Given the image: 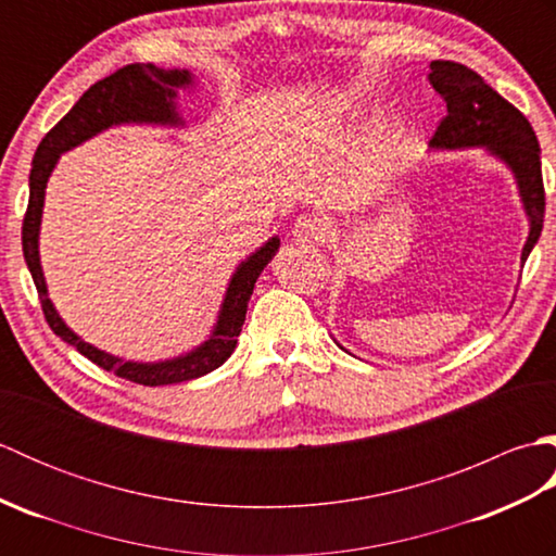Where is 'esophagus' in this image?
<instances>
[{
    "label": "esophagus",
    "mask_w": 556,
    "mask_h": 556,
    "mask_svg": "<svg viewBox=\"0 0 556 556\" xmlns=\"http://www.w3.org/2000/svg\"><path fill=\"white\" fill-rule=\"evenodd\" d=\"M293 239L296 241H325L329 227L323 217L317 215H303L296 222H293Z\"/></svg>",
    "instance_id": "34e87169"
}]
</instances>
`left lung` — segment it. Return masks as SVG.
Segmentation results:
<instances>
[{
    "label": "left lung",
    "instance_id": "8db88e82",
    "mask_svg": "<svg viewBox=\"0 0 556 556\" xmlns=\"http://www.w3.org/2000/svg\"><path fill=\"white\" fill-rule=\"evenodd\" d=\"M430 83L446 102V116L437 126L430 148H485L492 157L511 169L530 222V233L521 253V263H526L545 219V186H542L540 146L533 126L511 102H506L476 71L464 64L437 59L430 64Z\"/></svg>",
    "mask_w": 556,
    "mask_h": 556
}]
</instances>
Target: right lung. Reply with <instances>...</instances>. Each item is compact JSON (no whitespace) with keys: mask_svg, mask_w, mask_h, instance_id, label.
I'll return each instance as SVG.
<instances>
[{"mask_svg":"<svg viewBox=\"0 0 556 556\" xmlns=\"http://www.w3.org/2000/svg\"><path fill=\"white\" fill-rule=\"evenodd\" d=\"M193 86L191 71L179 68H157L155 64H128L112 76L98 80L90 86L83 98L68 110V114L59 122L50 134L42 138L38 152L33 157L30 169V195H28V210L23 217L21 241H23V257L33 275L35 289L42 303V313L47 325L52 327L56 337H62L66 344L76 346L88 361L100 365L102 370H110L114 375L131 380L136 384L146 387H160V384H176L186 380H195L203 377L227 361L233 349L236 339L241 334V327L245 320L248 301L260 271L267 267V263L275 257L279 239H271L257 248V251L245 257L243 263L236 267L233 277L224 293L222 308L217 325L212 334L200 344L198 349L188 351L186 356L160 361V363H136L124 361L119 356H112L108 351H100L88 341H83L76 332H71L66 323L59 317L54 305L47 296L45 275L40 267V251H38V236H40V222H42V205H45V188L47 179L54 169V164L62 152L80 146L83 140L98 136L100 131L110 126L119 124H160V126H181V116L176 112V90Z\"/></svg>","mask_w":556,"mask_h":556,"instance_id":"right-lung-1","label":"right lung"}]
</instances>
